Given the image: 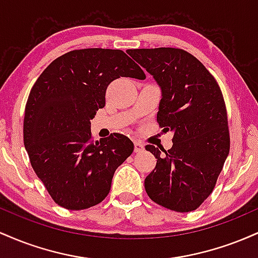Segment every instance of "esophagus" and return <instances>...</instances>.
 Here are the masks:
<instances>
[{"label": "esophagus", "instance_id": "34e87169", "mask_svg": "<svg viewBox=\"0 0 258 258\" xmlns=\"http://www.w3.org/2000/svg\"><path fill=\"white\" fill-rule=\"evenodd\" d=\"M144 150L143 143L141 142H135V153H142Z\"/></svg>", "mask_w": 258, "mask_h": 258}]
</instances>
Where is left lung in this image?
Listing matches in <instances>:
<instances>
[{"mask_svg":"<svg viewBox=\"0 0 258 258\" xmlns=\"http://www.w3.org/2000/svg\"><path fill=\"white\" fill-rule=\"evenodd\" d=\"M161 88L156 115L164 131L173 132V146H147L158 159L144 180L154 203L177 212L198 209L214 190L229 154L226 104L220 86L190 53L179 48L126 51Z\"/></svg>","mask_w":258,"mask_h":258,"instance_id":"1","label":"left lung"}]
</instances>
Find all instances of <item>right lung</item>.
Wrapping results in <instances>:
<instances>
[{
    "label": "right lung",
    "instance_id": "add662e5",
    "mask_svg": "<svg viewBox=\"0 0 258 258\" xmlns=\"http://www.w3.org/2000/svg\"><path fill=\"white\" fill-rule=\"evenodd\" d=\"M146 79L120 49H76L53 60L25 106L24 146L31 166L59 206L85 210L105 199L116 168L133 152L120 133L93 142L91 120L105 105L110 82Z\"/></svg>",
    "mask_w": 258,
    "mask_h": 258
}]
</instances>
